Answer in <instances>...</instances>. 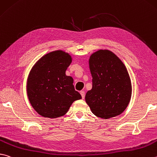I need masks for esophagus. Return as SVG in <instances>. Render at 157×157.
I'll return each instance as SVG.
<instances>
[{
	"instance_id": "1",
	"label": "esophagus",
	"mask_w": 157,
	"mask_h": 157,
	"mask_svg": "<svg viewBox=\"0 0 157 157\" xmlns=\"http://www.w3.org/2000/svg\"><path fill=\"white\" fill-rule=\"evenodd\" d=\"M80 94H81V95H82V99H84V97H85V92L84 91H81L80 92Z\"/></svg>"
}]
</instances>
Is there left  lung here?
<instances>
[{"label": "left lung", "instance_id": "obj_1", "mask_svg": "<svg viewBox=\"0 0 157 157\" xmlns=\"http://www.w3.org/2000/svg\"><path fill=\"white\" fill-rule=\"evenodd\" d=\"M93 87L85 100L95 116L104 119L126 110L132 95V84L125 64L110 50L99 49L88 59Z\"/></svg>", "mask_w": 157, "mask_h": 157}]
</instances>
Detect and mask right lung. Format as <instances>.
<instances>
[{
	"label": "right lung",
	"instance_id": "1",
	"mask_svg": "<svg viewBox=\"0 0 157 157\" xmlns=\"http://www.w3.org/2000/svg\"><path fill=\"white\" fill-rule=\"evenodd\" d=\"M72 57L62 50L45 54L31 68L27 79V94L40 115L55 119L64 115L74 101L82 99L66 71Z\"/></svg>",
	"mask_w": 157,
	"mask_h": 157
}]
</instances>
